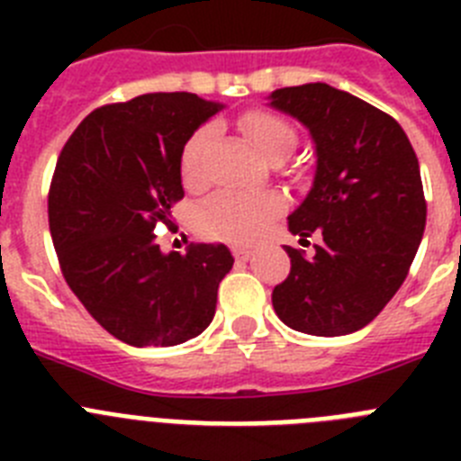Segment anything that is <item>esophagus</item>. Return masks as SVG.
Listing matches in <instances>:
<instances>
[{"label":"esophagus","mask_w":461,"mask_h":461,"mask_svg":"<svg viewBox=\"0 0 461 461\" xmlns=\"http://www.w3.org/2000/svg\"><path fill=\"white\" fill-rule=\"evenodd\" d=\"M233 256L238 260H249L251 258V251L244 249V247H233Z\"/></svg>","instance_id":"1"}]
</instances>
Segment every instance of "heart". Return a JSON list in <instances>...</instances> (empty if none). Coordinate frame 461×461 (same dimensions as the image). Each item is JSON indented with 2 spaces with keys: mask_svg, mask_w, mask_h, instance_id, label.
I'll return each instance as SVG.
<instances>
[{
  "mask_svg": "<svg viewBox=\"0 0 461 461\" xmlns=\"http://www.w3.org/2000/svg\"><path fill=\"white\" fill-rule=\"evenodd\" d=\"M242 129L266 158H286L295 148V129L286 120L251 110L242 117ZM214 138V126H201L186 140L182 149V180L186 186H201L205 182L203 154ZM281 212V198L276 194H238V191H217L212 194L195 214V221L205 235L249 244L263 235L267 223Z\"/></svg>",
  "mask_w": 461,
  "mask_h": 461,
  "instance_id": "1",
  "label": "heart"
}]
</instances>
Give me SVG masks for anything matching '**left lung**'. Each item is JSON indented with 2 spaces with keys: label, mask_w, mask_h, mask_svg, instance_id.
I'll return each mask as SVG.
<instances>
[{
  "label": "left lung",
  "mask_w": 461,
  "mask_h": 461,
  "mask_svg": "<svg viewBox=\"0 0 461 461\" xmlns=\"http://www.w3.org/2000/svg\"><path fill=\"white\" fill-rule=\"evenodd\" d=\"M267 99L313 140L312 189L288 230L303 244L321 238L313 256L284 247L291 275L272 291V307L304 335H351L393 300L420 247L427 203L418 157L393 117L325 83L275 89Z\"/></svg>",
  "instance_id": "1"
}]
</instances>
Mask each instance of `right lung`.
<instances>
[{
	"instance_id": "1",
	"label": "right lung",
	"mask_w": 461,
	"mask_h": 461,
	"mask_svg": "<svg viewBox=\"0 0 461 461\" xmlns=\"http://www.w3.org/2000/svg\"><path fill=\"white\" fill-rule=\"evenodd\" d=\"M223 104L189 92L142 94L89 113L64 145L48 195L52 244L68 288L129 346H175L212 323L223 244L164 254L170 207L185 198L182 149Z\"/></svg>"
}]
</instances>
